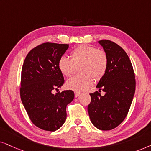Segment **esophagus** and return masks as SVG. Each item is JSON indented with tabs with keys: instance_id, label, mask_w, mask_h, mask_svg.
<instances>
[{
	"instance_id": "obj_1",
	"label": "esophagus",
	"mask_w": 151,
	"mask_h": 151,
	"mask_svg": "<svg viewBox=\"0 0 151 151\" xmlns=\"http://www.w3.org/2000/svg\"><path fill=\"white\" fill-rule=\"evenodd\" d=\"M80 95H81V92H74V96H75V97H78V96H79Z\"/></svg>"
}]
</instances>
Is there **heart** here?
<instances>
[{
    "label": "heart",
    "instance_id": "1",
    "mask_svg": "<svg viewBox=\"0 0 151 151\" xmlns=\"http://www.w3.org/2000/svg\"><path fill=\"white\" fill-rule=\"evenodd\" d=\"M71 59L62 56L58 62V66L64 75L69 76L79 68L81 74L74 76L67 80L66 86L69 89L83 92L92 86L95 80H99L104 75L108 67V57L105 52L88 45L78 46L72 50Z\"/></svg>",
    "mask_w": 151,
    "mask_h": 151
}]
</instances>
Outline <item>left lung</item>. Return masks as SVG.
Returning <instances> with one entry per match:
<instances>
[{
    "instance_id": "left-lung-1",
    "label": "left lung",
    "mask_w": 151,
    "mask_h": 151,
    "mask_svg": "<svg viewBox=\"0 0 151 151\" xmlns=\"http://www.w3.org/2000/svg\"><path fill=\"white\" fill-rule=\"evenodd\" d=\"M108 57L107 70L91 93V102L88 106L90 121L98 129L109 130L124 121L131 106L135 91L133 68L126 52L109 40L98 41Z\"/></svg>"
}]
</instances>
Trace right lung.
Segmentation results:
<instances>
[{
	"mask_svg": "<svg viewBox=\"0 0 151 151\" xmlns=\"http://www.w3.org/2000/svg\"><path fill=\"white\" fill-rule=\"evenodd\" d=\"M68 47V44L42 43L27 54L22 68V103L32 123L44 130L61 127L67 117L66 106L74 99L72 90L52 93L65 82L58 62Z\"/></svg>",
	"mask_w": 151,
	"mask_h": 151,
	"instance_id": "1",
	"label": "right lung"
}]
</instances>
